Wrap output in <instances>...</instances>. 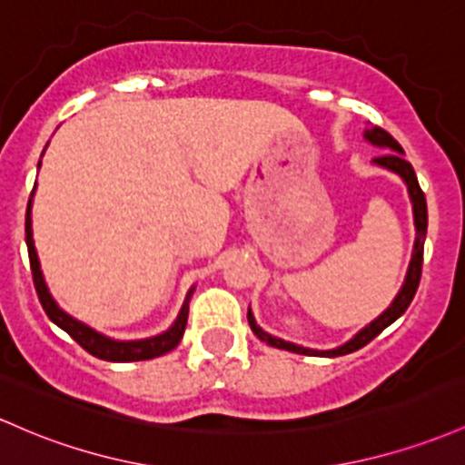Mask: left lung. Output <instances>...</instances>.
Here are the masks:
<instances>
[{
    "label": "left lung",
    "mask_w": 465,
    "mask_h": 465,
    "mask_svg": "<svg viewBox=\"0 0 465 465\" xmlns=\"http://www.w3.org/2000/svg\"><path fill=\"white\" fill-rule=\"evenodd\" d=\"M364 139L371 143V145L381 147V150H389V154L377 156L373 158V163L377 167H384V170L392 172L404 181L406 190H408V198H411L412 205V218H415V247H412V256H411V264H408V272L404 278V284H401L400 293L395 295V300L391 302V307L384 311L381 315H377L371 324H366L360 333H355L349 341H344L341 346H335V349L329 351H318V349H307V346L293 344V341L280 340L275 335L267 333L264 329H260L256 318H253L252 309L247 311V320L249 326H252L253 335L258 340L267 341L269 346L273 349H282V351H291V353H300V355H313V357H338V355H346L353 353V351L361 349V346L369 344L371 340L377 338L386 326H391L400 318L401 313L408 309V304L412 302L415 298V291L420 287V278H421V264H423V241H426V229H428V209H426V196H423L420 183H417L415 170H412L411 163L404 158V150L397 143L389 132H384L381 127H366L364 130Z\"/></svg>",
    "instance_id": "8db88e82"
}]
</instances>
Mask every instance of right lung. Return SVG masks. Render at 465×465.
I'll use <instances>...</instances> for the list:
<instances>
[{
  "label": "right lung",
  "instance_id": "right-lung-1",
  "mask_svg": "<svg viewBox=\"0 0 465 465\" xmlns=\"http://www.w3.org/2000/svg\"><path fill=\"white\" fill-rule=\"evenodd\" d=\"M39 165H42V161H39ZM35 187H37V183H35ZM33 196H35V190L30 193L28 209H25V244H28V258H30V269H33L35 289H37L39 302H42L45 315H48L59 329H64L65 333L76 341V344L84 346L90 355L99 357V360H105V361L152 360V357L165 355L170 353L172 349H176L178 341L183 338V333H185L187 313H190V298L196 287L187 291V298L185 302H183L181 311H178V318L174 320V324H172L167 331H163V333L152 335V338H143V340H114V338H108V335L99 333V331L92 329V326L73 318L70 313H65V311L57 304V300L53 298V293H50L48 284H45L42 264H39L37 249H35V241H33Z\"/></svg>",
  "mask_w": 465,
  "mask_h": 465
}]
</instances>
